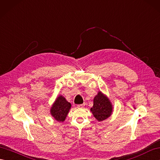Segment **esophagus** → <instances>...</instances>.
<instances>
[{
  "mask_svg": "<svg viewBox=\"0 0 160 160\" xmlns=\"http://www.w3.org/2000/svg\"><path fill=\"white\" fill-rule=\"evenodd\" d=\"M85 103H83L82 104H79V105H77V107L78 108H83L85 107Z\"/></svg>",
  "mask_w": 160,
  "mask_h": 160,
  "instance_id": "esophagus-1",
  "label": "esophagus"
}]
</instances>
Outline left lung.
Returning <instances> with one entry per match:
<instances>
[{
    "label": "left lung",
    "instance_id": "8db88e82",
    "mask_svg": "<svg viewBox=\"0 0 160 160\" xmlns=\"http://www.w3.org/2000/svg\"><path fill=\"white\" fill-rule=\"evenodd\" d=\"M112 104L108 96L98 91L93 98V107L90 108L93 117L98 122H102L112 115Z\"/></svg>",
    "mask_w": 160,
    "mask_h": 160
}]
</instances>
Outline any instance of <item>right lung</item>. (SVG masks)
<instances>
[{"label":"right lung","mask_w":160,"mask_h":160,"mask_svg":"<svg viewBox=\"0 0 160 160\" xmlns=\"http://www.w3.org/2000/svg\"><path fill=\"white\" fill-rule=\"evenodd\" d=\"M71 108V104L66 100L63 96L59 95L52 105L50 114L59 122H63Z\"/></svg>","instance_id":"right-lung-1"}]
</instances>
